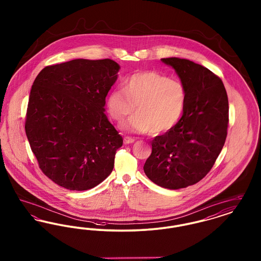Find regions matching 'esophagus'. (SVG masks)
I'll list each match as a JSON object with an SVG mask.
<instances>
[{"label": "esophagus", "mask_w": 261, "mask_h": 261, "mask_svg": "<svg viewBox=\"0 0 261 261\" xmlns=\"http://www.w3.org/2000/svg\"><path fill=\"white\" fill-rule=\"evenodd\" d=\"M134 142H135L134 138H131L129 136L124 137V144H132Z\"/></svg>", "instance_id": "obj_1"}]
</instances>
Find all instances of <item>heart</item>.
I'll list each match as a JSON object with an SVG mask.
<instances>
[{
    "label": "heart",
    "mask_w": 261,
    "mask_h": 261,
    "mask_svg": "<svg viewBox=\"0 0 261 261\" xmlns=\"http://www.w3.org/2000/svg\"><path fill=\"white\" fill-rule=\"evenodd\" d=\"M186 105V90L177 79L156 71L131 75L124 88L114 89L107 99L113 120L120 122L136 108L125 127L133 132L154 134L172 129L181 118Z\"/></svg>",
    "instance_id": "heart-1"
}]
</instances>
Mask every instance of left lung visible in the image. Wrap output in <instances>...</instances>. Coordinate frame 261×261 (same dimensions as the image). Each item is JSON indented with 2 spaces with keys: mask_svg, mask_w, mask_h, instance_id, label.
Returning <instances> with one entry per match:
<instances>
[{
  "mask_svg": "<svg viewBox=\"0 0 261 261\" xmlns=\"http://www.w3.org/2000/svg\"><path fill=\"white\" fill-rule=\"evenodd\" d=\"M186 90L183 115L172 129L151 141L144 171L154 184L177 190L194 185L211 171L227 137L229 103L222 80L185 59H162Z\"/></svg>",
  "mask_w": 261,
  "mask_h": 261,
  "instance_id": "1",
  "label": "left lung"
}]
</instances>
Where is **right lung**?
Returning <instances> with one entry per match:
<instances>
[{
	"label": "right lung",
	"instance_id": "obj_1",
	"mask_svg": "<svg viewBox=\"0 0 261 261\" xmlns=\"http://www.w3.org/2000/svg\"><path fill=\"white\" fill-rule=\"evenodd\" d=\"M119 68L110 59H78L46 66L34 80L25 133L40 169L59 186L85 191L112 173L123 139L105 105Z\"/></svg>",
	"mask_w": 261,
	"mask_h": 261
}]
</instances>
